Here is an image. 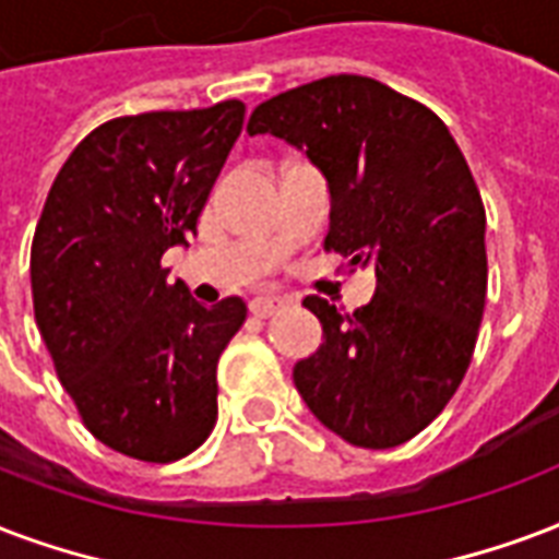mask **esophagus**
<instances>
[{
  "label": "esophagus",
  "mask_w": 559,
  "mask_h": 559,
  "mask_svg": "<svg viewBox=\"0 0 559 559\" xmlns=\"http://www.w3.org/2000/svg\"><path fill=\"white\" fill-rule=\"evenodd\" d=\"M287 305L289 301L284 296H272V293H266V296L251 298L249 310L254 317H272V313H278V310H284Z\"/></svg>",
  "instance_id": "esophagus-1"
}]
</instances>
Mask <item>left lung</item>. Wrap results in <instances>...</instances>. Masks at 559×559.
<instances>
[{"label": "left lung", "mask_w": 559, "mask_h": 559, "mask_svg": "<svg viewBox=\"0 0 559 559\" xmlns=\"http://www.w3.org/2000/svg\"><path fill=\"white\" fill-rule=\"evenodd\" d=\"M254 134L301 148L325 176V249L374 266L355 313L308 296L325 343L293 381L328 431L395 449L457 393L487 305V213L449 128L431 108L366 75H328L251 110Z\"/></svg>", "instance_id": "left-lung-1"}]
</instances>
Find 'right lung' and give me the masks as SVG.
Returning <instances> with one entry per match:
<instances>
[{"mask_svg": "<svg viewBox=\"0 0 559 559\" xmlns=\"http://www.w3.org/2000/svg\"><path fill=\"white\" fill-rule=\"evenodd\" d=\"M237 99L93 128L55 178L32 242L34 319L87 431L146 463L195 451L216 425V364L246 301L199 305L169 284L242 131Z\"/></svg>", "mask_w": 559, "mask_h": 559, "instance_id": "right-lung-1", "label": "right lung"}]
</instances>
